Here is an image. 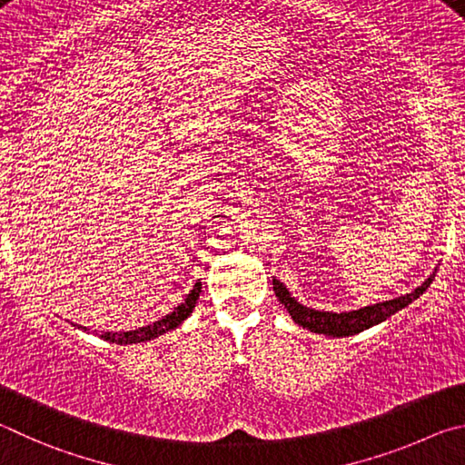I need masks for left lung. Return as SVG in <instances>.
Segmentation results:
<instances>
[{
	"instance_id": "8db88e82",
	"label": "left lung",
	"mask_w": 465,
	"mask_h": 465,
	"mask_svg": "<svg viewBox=\"0 0 465 465\" xmlns=\"http://www.w3.org/2000/svg\"><path fill=\"white\" fill-rule=\"evenodd\" d=\"M435 272L433 275H429V278L422 282L417 290L411 292V294H404L394 300H386V302L363 306L360 311H351V312H324V311L321 312V311H314V308L300 304L296 298H292L288 288L283 286L280 280H273V292L300 327H304L312 332H321V335H329V337H349V335H355V332H361L365 329L373 327V324L384 322L388 316H392L394 312L402 311L404 306L414 302V300H417L422 292L430 286V282L435 278Z\"/></svg>"
}]
</instances>
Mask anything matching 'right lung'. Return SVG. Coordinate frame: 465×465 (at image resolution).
<instances>
[{
	"label": "right lung",
	"instance_id": "obj_1",
	"mask_svg": "<svg viewBox=\"0 0 465 465\" xmlns=\"http://www.w3.org/2000/svg\"><path fill=\"white\" fill-rule=\"evenodd\" d=\"M200 292H202V282H195L193 290L190 294L185 296V300L177 308H173L167 316H163V319L154 321L153 324H146V327H141L136 331H124V332H100V339L104 341H110V343H116V345H133V343H144V341H151V339H157L159 335L167 331H173L177 329L179 324H182L187 316L192 314V311L195 308V302H198L200 298ZM81 331H89L87 327H77Z\"/></svg>",
	"mask_w": 465,
	"mask_h": 465
}]
</instances>
